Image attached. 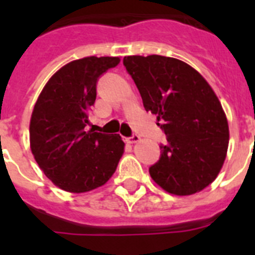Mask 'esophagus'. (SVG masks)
Here are the masks:
<instances>
[{
	"label": "esophagus",
	"instance_id": "1",
	"mask_svg": "<svg viewBox=\"0 0 255 255\" xmlns=\"http://www.w3.org/2000/svg\"><path fill=\"white\" fill-rule=\"evenodd\" d=\"M126 141H128L129 144L138 143V141H140V136H139V135H132V136H130V138H126Z\"/></svg>",
	"mask_w": 255,
	"mask_h": 255
}]
</instances>
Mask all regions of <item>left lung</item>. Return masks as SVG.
Here are the masks:
<instances>
[{"instance_id":"1","label":"left lung","mask_w":255,"mask_h":255,"mask_svg":"<svg viewBox=\"0 0 255 255\" xmlns=\"http://www.w3.org/2000/svg\"><path fill=\"white\" fill-rule=\"evenodd\" d=\"M128 73L145 111L157 115L167 144L149 168L170 194L191 195L215 181L229 148V124L220 100L194 67L159 55L126 56Z\"/></svg>"}]
</instances>
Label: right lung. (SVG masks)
I'll return each instance as SVG.
<instances>
[{
  "label": "right lung",
  "mask_w": 255,
  "mask_h": 255,
  "mask_svg": "<svg viewBox=\"0 0 255 255\" xmlns=\"http://www.w3.org/2000/svg\"><path fill=\"white\" fill-rule=\"evenodd\" d=\"M119 62L120 57L96 56L71 61L49 78L35 102L29 125L31 153L62 190L85 193L105 185L123 157L120 135L87 129L97 80Z\"/></svg>",
  "instance_id": "add662e5"
}]
</instances>
